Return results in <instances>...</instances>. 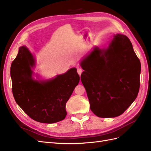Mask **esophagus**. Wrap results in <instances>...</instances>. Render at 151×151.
Listing matches in <instances>:
<instances>
[{"label": "esophagus", "instance_id": "34e87169", "mask_svg": "<svg viewBox=\"0 0 151 151\" xmlns=\"http://www.w3.org/2000/svg\"><path fill=\"white\" fill-rule=\"evenodd\" d=\"M77 73H78V74H79V75L81 76V74H82V72H83V69H82L81 68H77Z\"/></svg>", "mask_w": 151, "mask_h": 151}]
</instances>
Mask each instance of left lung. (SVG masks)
<instances>
[{
	"instance_id": "obj_1",
	"label": "left lung",
	"mask_w": 151,
	"mask_h": 151,
	"mask_svg": "<svg viewBox=\"0 0 151 151\" xmlns=\"http://www.w3.org/2000/svg\"><path fill=\"white\" fill-rule=\"evenodd\" d=\"M81 65L82 83L96 116H120L137 96L141 65L127 36H114L106 50L95 48Z\"/></svg>"
}]
</instances>
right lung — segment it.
I'll return each mask as SVG.
<instances>
[{
  "mask_svg": "<svg viewBox=\"0 0 151 151\" xmlns=\"http://www.w3.org/2000/svg\"><path fill=\"white\" fill-rule=\"evenodd\" d=\"M35 59L26 47H21L12 62V90L17 104L32 119L53 123L64 119L66 103L80 77L76 68L47 81L32 78Z\"/></svg>",
  "mask_w": 151,
  "mask_h": 151,
  "instance_id": "obj_1",
  "label": "right lung"
}]
</instances>
